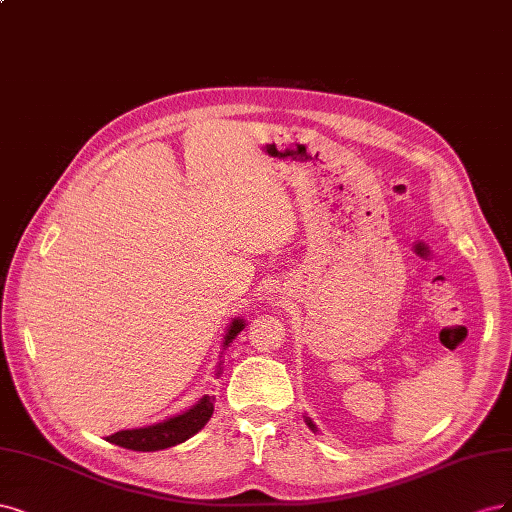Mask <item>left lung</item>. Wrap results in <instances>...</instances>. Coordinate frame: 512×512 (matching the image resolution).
I'll return each mask as SVG.
<instances>
[{"label":"left lung","mask_w":512,"mask_h":512,"mask_svg":"<svg viewBox=\"0 0 512 512\" xmlns=\"http://www.w3.org/2000/svg\"><path fill=\"white\" fill-rule=\"evenodd\" d=\"M306 423H308V427H310V430H315V425H312V421H310V419H306Z\"/></svg>","instance_id":"8db88e82"}]
</instances>
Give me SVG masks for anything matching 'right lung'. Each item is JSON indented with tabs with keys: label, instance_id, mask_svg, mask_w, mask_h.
Instances as JSON below:
<instances>
[{
	"label": "right lung",
	"instance_id": "1",
	"mask_svg": "<svg viewBox=\"0 0 512 512\" xmlns=\"http://www.w3.org/2000/svg\"><path fill=\"white\" fill-rule=\"evenodd\" d=\"M242 329H244V321L234 319L232 325H229V329H227V336H225L223 344L227 346L242 332ZM212 410H214L212 398L210 395H204L200 402H197L193 408H189L187 412H183V415L172 417V419L157 423V425L140 427V430H121L117 434L108 436L106 440L117 444V447L131 449V451H161V449L174 447V444L185 442L187 438L200 432L202 427L208 423Z\"/></svg>",
	"mask_w": 512,
	"mask_h": 512
}]
</instances>
